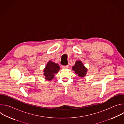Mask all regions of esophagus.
I'll return each instance as SVG.
<instances>
[{
	"mask_svg": "<svg viewBox=\"0 0 124 124\" xmlns=\"http://www.w3.org/2000/svg\"><path fill=\"white\" fill-rule=\"evenodd\" d=\"M69 68V66H63L62 67V69H67Z\"/></svg>",
	"mask_w": 124,
	"mask_h": 124,
	"instance_id": "obj_1",
	"label": "esophagus"
}]
</instances>
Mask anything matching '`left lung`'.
Instances as JSON below:
<instances>
[{
  "instance_id": "obj_1",
  "label": "left lung",
  "mask_w": 124,
  "mask_h": 124,
  "mask_svg": "<svg viewBox=\"0 0 124 124\" xmlns=\"http://www.w3.org/2000/svg\"><path fill=\"white\" fill-rule=\"evenodd\" d=\"M72 68L75 74H77L79 78H83L87 73V68L84 66L82 62L80 60L77 61Z\"/></svg>"
}]
</instances>
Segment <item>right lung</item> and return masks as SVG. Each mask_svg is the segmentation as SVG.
I'll return each mask as SVG.
<instances>
[{"label": "right lung", "mask_w": 124, "mask_h": 124, "mask_svg": "<svg viewBox=\"0 0 124 124\" xmlns=\"http://www.w3.org/2000/svg\"><path fill=\"white\" fill-rule=\"evenodd\" d=\"M60 70V68L58 64L49 61L43 70L45 79L47 80H52Z\"/></svg>", "instance_id": "obj_1"}]
</instances>
